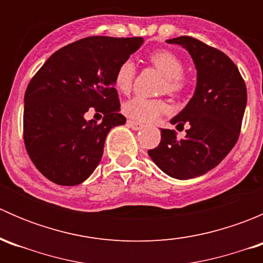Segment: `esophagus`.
I'll use <instances>...</instances> for the list:
<instances>
[{
  "label": "esophagus",
  "mask_w": 263,
  "mask_h": 263,
  "mask_svg": "<svg viewBox=\"0 0 263 263\" xmlns=\"http://www.w3.org/2000/svg\"><path fill=\"white\" fill-rule=\"evenodd\" d=\"M127 126H128L129 128L135 129V131H137V129H141L142 127H144L141 123H139V122H136V121H132V119H128V121H127Z\"/></svg>",
  "instance_id": "esophagus-1"
}]
</instances>
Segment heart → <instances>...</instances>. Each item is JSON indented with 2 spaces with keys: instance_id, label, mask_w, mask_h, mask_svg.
Segmentation results:
<instances>
[{
  "instance_id": "obj_1",
  "label": "heart",
  "mask_w": 263,
  "mask_h": 263,
  "mask_svg": "<svg viewBox=\"0 0 263 263\" xmlns=\"http://www.w3.org/2000/svg\"><path fill=\"white\" fill-rule=\"evenodd\" d=\"M150 62L165 76V89L168 92H178L183 87V67L182 61L174 53L168 50H158L150 55ZM136 75V66L131 60H126L119 65L115 76V85L121 92H128L134 84ZM127 116L140 122H154L159 117L171 110V105L161 99L137 95L127 100L123 105Z\"/></svg>"
}]
</instances>
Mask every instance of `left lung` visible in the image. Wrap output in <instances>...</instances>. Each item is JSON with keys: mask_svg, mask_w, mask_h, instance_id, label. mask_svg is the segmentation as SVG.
<instances>
[{"mask_svg": "<svg viewBox=\"0 0 263 263\" xmlns=\"http://www.w3.org/2000/svg\"><path fill=\"white\" fill-rule=\"evenodd\" d=\"M187 49L197 70L193 97L172 124H190L184 139L174 129L161 128L158 147L148 150L151 160L176 179H191L214 169L230 153L239 137L247 105V87L239 70L221 50L191 36L168 39Z\"/></svg>", "mask_w": 263, "mask_h": 263, "instance_id": "1", "label": "left lung"}]
</instances>
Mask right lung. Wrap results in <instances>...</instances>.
I'll return each mask as SVG.
<instances>
[{"label":"right lung","mask_w":263,"mask_h":263,"mask_svg":"<svg viewBox=\"0 0 263 263\" xmlns=\"http://www.w3.org/2000/svg\"><path fill=\"white\" fill-rule=\"evenodd\" d=\"M144 38L89 36L58 49L26 87L24 142L31 161L55 184L76 185L100 163L107 135L126 123L115 76ZM95 110L102 124L87 121Z\"/></svg>","instance_id":"right-lung-1"}]
</instances>
